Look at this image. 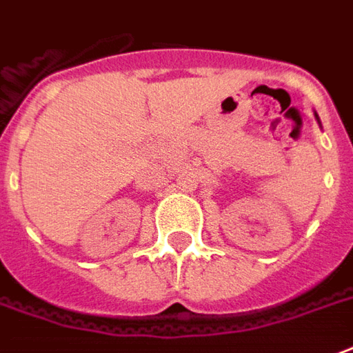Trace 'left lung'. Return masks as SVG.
Here are the masks:
<instances>
[{
	"label": "left lung",
	"instance_id": "1",
	"mask_svg": "<svg viewBox=\"0 0 353 353\" xmlns=\"http://www.w3.org/2000/svg\"><path fill=\"white\" fill-rule=\"evenodd\" d=\"M316 120H318V122H320V118H318V114H316Z\"/></svg>",
	"mask_w": 353,
	"mask_h": 353
}]
</instances>
